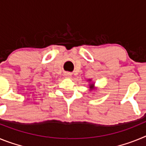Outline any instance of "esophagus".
<instances>
[{
  "label": "esophagus",
  "mask_w": 146,
  "mask_h": 146,
  "mask_svg": "<svg viewBox=\"0 0 146 146\" xmlns=\"http://www.w3.org/2000/svg\"><path fill=\"white\" fill-rule=\"evenodd\" d=\"M64 77H65L66 78H72V74L67 72V73H65V74H64Z\"/></svg>",
  "instance_id": "esophagus-1"
}]
</instances>
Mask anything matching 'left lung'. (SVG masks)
Masks as SVG:
<instances>
[{"mask_svg": "<svg viewBox=\"0 0 146 146\" xmlns=\"http://www.w3.org/2000/svg\"><path fill=\"white\" fill-rule=\"evenodd\" d=\"M89 82V91H94L95 89H96V88L95 87V83L94 82H92V80L91 79H88V80Z\"/></svg>", "mask_w": 146, "mask_h": 146, "instance_id": "obj_1", "label": "left lung"}]
</instances>
